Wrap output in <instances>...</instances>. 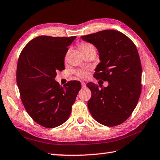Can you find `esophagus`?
Returning <instances> with one entry per match:
<instances>
[{
  "mask_svg": "<svg viewBox=\"0 0 160 160\" xmlns=\"http://www.w3.org/2000/svg\"><path fill=\"white\" fill-rule=\"evenodd\" d=\"M81 84H82V88H85V87H86V84H85V82H81Z\"/></svg>",
  "mask_w": 160,
  "mask_h": 160,
  "instance_id": "obj_1",
  "label": "esophagus"
}]
</instances>
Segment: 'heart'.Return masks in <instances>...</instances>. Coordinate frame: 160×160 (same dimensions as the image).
I'll list each match as a JSON object with an SVG mask.
<instances>
[{
    "label": "heart",
    "instance_id": "b5f03b06",
    "mask_svg": "<svg viewBox=\"0 0 160 160\" xmlns=\"http://www.w3.org/2000/svg\"><path fill=\"white\" fill-rule=\"evenodd\" d=\"M78 47H79L80 49L82 51L83 54L90 53V52H94L96 53V48L94 46L91 44V43L88 42H82L78 44ZM69 55V51H68L66 55H65V61H66ZM77 76L80 78H86L88 75V71L85 70H78L75 72Z\"/></svg>",
    "mask_w": 160,
    "mask_h": 160
}]
</instances>
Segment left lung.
<instances>
[{
  "label": "left lung",
  "mask_w": 160,
  "mask_h": 160,
  "mask_svg": "<svg viewBox=\"0 0 160 160\" xmlns=\"http://www.w3.org/2000/svg\"><path fill=\"white\" fill-rule=\"evenodd\" d=\"M97 47L101 62L94 78L107 81V88L87 84L92 92L89 111L99 123L120 125L132 114L141 93L142 66L137 48L121 32L107 29L81 37Z\"/></svg>",
  "instance_id": "obj_1"
}]
</instances>
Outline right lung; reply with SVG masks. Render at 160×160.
I'll list each match as a JSON object with an SVG mask.
<instances>
[{
  "instance_id": "1",
  "label": "right lung",
  "mask_w": 160,
  "mask_h": 160,
  "mask_svg": "<svg viewBox=\"0 0 160 160\" xmlns=\"http://www.w3.org/2000/svg\"><path fill=\"white\" fill-rule=\"evenodd\" d=\"M75 38L37 37L19 56L16 79L22 102L31 118L45 128L66 122L81 89L79 81L62 87L54 80L58 70L65 69V55Z\"/></svg>"
}]
</instances>
